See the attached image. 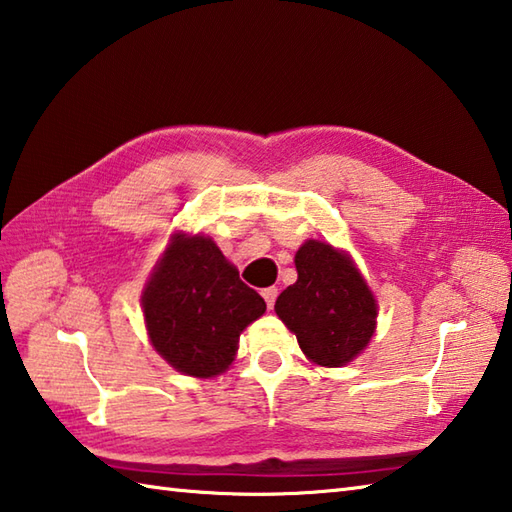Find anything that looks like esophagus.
<instances>
[{"label":"esophagus","instance_id":"1","mask_svg":"<svg viewBox=\"0 0 512 512\" xmlns=\"http://www.w3.org/2000/svg\"><path fill=\"white\" fill-rule=\"evenodd\" d=\"M263 298H265V302H267V307L271 309V307H274L276 298H278V289H276V287H267V289H263Z\"/></svg>","mask_w":512,"mask_h":512}]
</instances>
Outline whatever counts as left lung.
I'll list each match as a JSON object with an SVG mask.
<instances>
[{"mask_svg":"<svg viewBox=\"0 0 512 512\" xmlns=\"http://www.w3.org/2000/svg\"><path fill=\"white\" fill-rule=\"evenodd\" d=\"M298 280L276 300V314L296 333L305 356L320 367H342L367 349L378 302L349 254L325 241L296 252Z\"/></svg>","mask_w":512,"mask_h":512,"instance_id":"obj_1","label":"left lung"}]
</instances>
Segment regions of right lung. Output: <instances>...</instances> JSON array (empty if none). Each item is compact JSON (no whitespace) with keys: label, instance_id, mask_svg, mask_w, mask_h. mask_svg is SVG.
I'll use <instances>...</instances> for the list:
<instances>
[{"label":"right lung","instance_id":"1","mask_svg":"<svg viewBox=\"0 0 512 512\" xmlns=\"http://www.w3.org/2000/svg\"><path fill=\"white\" fill-rule=\"evenodd\" d=\"M141 305L156 353L192 378L227 371L243 329L267 309L210 236L183 232L154 265Z\"/></svg>","mask_w":512,"mask_h":512}]
</instances>
